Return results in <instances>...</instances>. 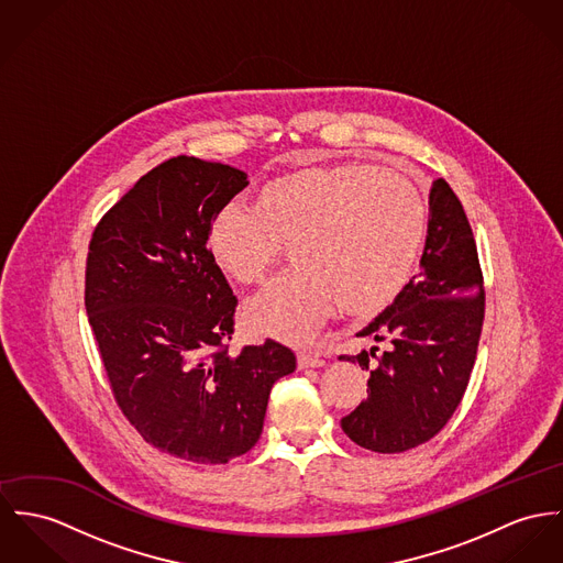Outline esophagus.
<instances>
[{
  "instance_id": "esophagus-1",
  "label": "esophagus",
  "mask_w": 563,
  "mask_h": 563,
  "mask_svg": "<svg viewBox=\"0 0 563 563\" xmlns=\"http://www.w3.org/2000/svg\"><path fill=\"white\" fill-rule=\"evenodd\" d=\"M323 364H325V360L319 357V355H314V353H308V351H300V353H298V366H300V368H319V366H323Z\"/></svg>"
}]
</instances>
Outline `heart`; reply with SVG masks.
I'll use <instances>...</instances> for the list:
<instances>
[{
    "label": "heart",
    "mask_w": 563,
    "mask_h": 563,
    "mask_svg": "<svg viewBox=\"0 0 563 563\" xmlns=\"http://www.w3.org/2000/svg\"><path fill=\"white\" fill-rule=\"evenodd\" d=\"M427 231L420 190L368 165L306 167L265 181L253 208L224 206L210 224V253L240 285H257L287 246L291 272L246 306V323L303 343L339 308L375 314L405 289Z\"/></svg>",
    "instance_id": "heart-1"
}]
</instances>
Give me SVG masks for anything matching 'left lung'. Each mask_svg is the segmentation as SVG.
Masks as SVG:
<instances>
[{
  "label": "left lung",
  "mask_w": 563,
  "mask_h": 563,
  "mask_svg": "<svg viewBox=\"0 0 563 563\" xmlns=\"http://www.w3.org/2000/svg\"><path fill=\"white\" fill-rule=\"evenodd\" d=\"M420 274L357 336L388 343L339 360L371 371L368 396L341 427L357 445L396 454L439 433L470 384L484 321V280L467 214L434 179ZM375 356L373 363L369 357Z\"/></svg>",
  "instance_id": "1"
}]
</instances>
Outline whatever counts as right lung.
<instances>
[{
    "instance_id": "right-lung-1",
    "label": "right lung",
    "mask_w": 563,
    "mask_h": 563,
    "mask_svg": "<svg viewBox=\"0 0 563 563\" xmlns=\"http://www.w3.org/2000/svg\"><path fill=\"white\" fill-rule=\"evenodd\" d=\"M249 186L229 165L177 156L143 175L93 229L86 310L113 396L139 434L197 465L246 454L272 386L296 371L289 346L229 353L233 296L208 238Z\"/></svg>"
}]
</instances>
